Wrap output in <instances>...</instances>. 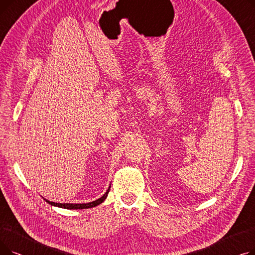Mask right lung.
Wrapping results in <instances>:
<instances>
[{
    "label": "right lung",
    "mask_w": 255,
    "mask_h": 255,
    "mask_svg": "<svg viewBox=\"0 0 255 255\" xmlns=\"http://www.w3.org/2000/svg\"><path fill=\"white\" fill-rule=\"evenodd\" d=\"M111 189V186L109 187V189L104 193L103 196H101L100 198L94 200V202L88 203V204H60V203H53V202H49V200L45 199L46 203H48L51 206H55V207H59V208H64V209H69V210H82V209H89V208H93V207H96L98 205H100L101 203H103L105 198L107 197V194H109Z\"/></svg>",
    "instance_id": "right-lung-1"
}]
</instances>
